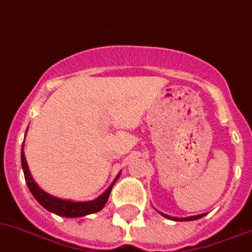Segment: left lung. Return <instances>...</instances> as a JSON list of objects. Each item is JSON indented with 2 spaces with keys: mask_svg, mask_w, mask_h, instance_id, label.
<instances>
[{
  "mask_svg": "<svg viewBox=\"0 0 252 252\" xmlns=\"http://www.w3.org/2000/svg\"><path fill=\"white\" fill-rule=\"evenodd\" d=\"M159 214H162L163 217H165V218L171 219V220H177V222H186V220H196V219L201 218V217H204L205 214H199V216H193V217H186V218H176V217H171V216H167V214H164V213H160L158 212Z\"/></svg>",
  "mask_w": 252,
  "mask_h": 252,
  "instance_id": "obj_1",
  "label": "left lung"
}]
</instances>
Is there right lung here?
Wrapping results in <instances>:
<instances>
[{
  "label": "right lung",
  "instance_id": "1",
  "mask_svg": "<svg viewBox=\"0 0 252 252\" xmlns=\"http://www.w3.org/2000/svg\"><path fill=\"white\" fill-rule=\"evenodd\" d=\"M21 165H23L24 177H25L28 188H29L32 195L35 197L36 201H38L44 209L48 210V212L55 213V214H57V216L60 217H66V218H79V217L93 214V213L102 210L103 206L107 203V200H108L109 193H111L113 185H115V182L117 181L120 175H121V173H118V176L116 177L115 181L112 182L111 186H109L100 196L96 197V199L90 200V201H72V200H62L59 199V197L52 196V195L47 193L46 191H43L42 189L35 184V181H34L32 175H30L29 167H28L27 159H25L24 145L23 148H21Z\"/></svg>",
  "mask_w": 252,
  "mask_h": 252
}]
</instances>
